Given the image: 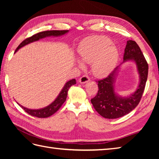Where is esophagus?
<instances>
[{
  "label": "esophagus",
  "instance_id": "1",
  "mask_svg": "<svg viewBox=\"0 0 159 159\" xmlns=\"http://www.w3.org/2000/svg\"><path fill=\"white\" fill-rule=\"evenodd\" d=\"M90 80V78L87 75H84L80 78L79 79V83H87Z\"/></svg>",
  "mask_w": 159,
  "mask_h": 159
}]
</instances>
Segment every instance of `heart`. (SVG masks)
<instances>
[{"label":"heart","mask_w":159,"mask_h":159,"mask_svg":"<svg viewBox=\"0 0 159 159\" xmlns=\"http://www.w3.org/2000/svg\"><path fill=\"white\" fill-rule=\"evenodd\" d=\"M111 43V40L105 36L95 35L85 38L79 46L80 59L85 63H93V71L97 76H104L111 72L117 61L119 53ZM77 64L81 68L85 67L79 60Z\"/></svg>","instance_id":"b5f03b06"}]
</instances>
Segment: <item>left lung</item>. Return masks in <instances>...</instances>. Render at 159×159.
Listing matches in <instances>:
<instances>
[{
    "label": "left lung",
    "mask_w": 159,
    "mask_h": 159,
    "mask_svg": "<svg viewBox=\"0 0 159 159\" xmlns=\"http://www.w3.org/2000/svg\"><path fill=\"white\" fill-rule=\"evenodd\" d=\"M135 62L139 74V86L135 92L130 96L122 98L117 95L114 90V83L119 69L116 67L107 77L98 80V91L91 100L94 109L101 116L107 119H116L129 113L139 103L148 79V64L137 43L128 40L124 53V62Z\"/></svg>",
    "instance_id": "1"
}]
</instances>
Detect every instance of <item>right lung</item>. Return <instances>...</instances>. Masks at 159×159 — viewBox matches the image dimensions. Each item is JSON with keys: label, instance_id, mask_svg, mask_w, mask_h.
Segmentation results:
<instances>
[{"label": "right lung", "instance_id": "1", "mask_svg": "<svg viewBox=\"0 0 159 159\" xmlns=\"http://www.w3.org/2000/svg\"><path fill=\"white\" fill-rule=\"evenodd\" d=\"M67 32H68V30H63V31H46L36 33V34L33 35V36L30 37V38H28L24 40V41L18 46V48H16L15 52H16V51H18L20 48H22L24 46L35 41H38L39 39L44 38L46 37L49 36H61L66 34ZM76 83L75 79H72L69 80V81H67L66 83V85H64L63 88L62 89L61 92L59 94V96H57V98L55 100V101L52 102L48 107L43 108V109H30L22 107L18 103V104L25 111V112L29 113V115H31L32 116L37 117L39 118L48 117L50 116H51L54 113H55L57 111L60 109L61 107L62 106V104L65 102V101L66 100L67 92H68L70 87L73 85H75Z\"/></svg>", "mask_w": 159, "mask_h": 159}]
</instances>
